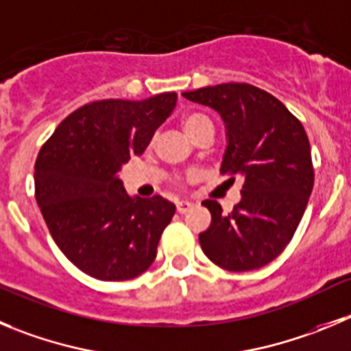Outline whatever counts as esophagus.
Masks as SVG:
<instances>
[{"label": "esophagus", "mask_w": 351, "mask_h": 351, "mask_svg": "<svg viewBox=\"0 0 351 351\" xmlns=\"http://www.w3.org/2000/svg\"><path fill=\"white\" fill-rule=\"evenodd\" d=\"M191 209H192V202H189V201L176 202V211H178L180 215H185V213L191 211Z\"/></svg>", "instance_id": "esophagus-1"}]
</instances>
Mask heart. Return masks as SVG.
I'll use <instances>...</instances> for the list:
<instances>
[{
  "mask_svg": "<svg viewBox=\"0 0 351 351\" xmlns=\"http://www.w3.org/2000/svg\"><path fill=\"white\" fill-rule=\"evenodd\" d=\"M182 124H183V130L186 131V135L192 136L199 128L206 126V124H211V121H209L206 116H202V114H189V116L183 117Z\"/></svg>",
  "mask_w": 351,
  "mask_h": 351,
  "instance_id": "obj_1",
  "label": "heart"
}]
</instances>
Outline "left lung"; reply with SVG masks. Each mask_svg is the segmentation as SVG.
<instances>
[{
	"label": "left lung",
	"mask_w": 351,
	"mask_h": 351,
	"mask_svg": "<svg viewBox=\"0 0 351 351\" xmlns=\"http://www.w3.org/2000/svg\"><path fill=\"white\" fill-rule=\"evenodd\" d=\"M182 95L220 114L227 128L220 171L244 178L241 202L228 215L213 199L202 202L211 213V225L199 234L202 251L228 271L265 267L286 250L312 194L306 131L282 101L253 84L223 83Z\"/></svg>",
	"instance_id": "obj_1"
}]
</instances>
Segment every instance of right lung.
<instances>
[{
  "instance_id": "obj_1",
  "label": "right lung",
  "mask_w": 351,
  "mask_h": 351,
  "mask_svg": "<svg viewBox=\"0 0 351 351\" xmlns=\"http://www.w3.org/2000/svg\"><path fill=\"white\" fill-rule=\"evenodd\" d=\"M176 98L91 101L69 114L39 150L34 191L43 218L67 260L93 279H135L156 260L175 204L160 195L130 197L119 171L143 154Z\"/></svg>"
}]
</instances>
